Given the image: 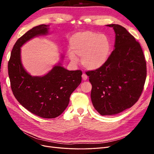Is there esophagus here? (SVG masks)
Segmentation results:
<instances>
[{
  "label": "esophagus",
  "mask_w": 154,
  "mask_h": 154,
  "mask_svg": "<svg viewBox=\"0 0 154 154\" xmlns=\"http://www.w3.org/2000/svg\"><path fill=\"white\" fill-rule=\"evenodd\" d=\"M82 77V79H83V80H87V78H88L87 76L86 75V74H85V73H83Z\"/></svg>",
  "instance_id": "34e87169"
}]
</instances>
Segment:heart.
I'll return each instance as SVG.
<instances>
[{
  "mask_svg": "<svg viewBox=\"0 0 154 154\" xmlns=\"http://www.w3.org/2000/svg\"><path fill=\"white\" fill-rule=\"evenodd\" d=\"M68 57L76 64L78 57L86 69L95 71L106 63L112 53L111 41L103 33L92 31H84L74 34L69 40Z\"/></svg>",
  "mask_w": 154,
  "mask_h": 154,
  "instance_id": "obj_1",
  "label": "heart"
}]
</instances>
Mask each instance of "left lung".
<instances>
[{"label":"left lung","mask_w":154,"mask_h":154,"mask_svg":"<svg viewBox=\"0 0 154 154\" xmlns=\"http://www.w3.org/2000/svg\"><path fill=\"white\" fill-rule=\"evenodd\" d=\"M106 26L115 32L114 51L103 67L87 72L92 87V105L101 116L117 114L132 106L141 94L146 77L139 43L123 26Z\"/></svg>","instance_id":"left-lung-1"}]
</instances>
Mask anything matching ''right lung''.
<instances>
[{"label":"right lung","mask_w":154,"mask_h":154,"mask_svg":"<svg viewBox=\"0 0 154 154\" xmlns=\"http://www.w3.org/2000/svg\"><path fill=\"white\" fill-rule=\"evenodd\" d=\"M49 25L34 27L18 38L12 49L8 62V74L11 87L17 101L39 117L55 118L63 113L69 103V97L82 82L80 70L68 71L61 60L47 74L32 76L23 66L21 47L36 36L49 34Z\"/></svg>","instance_id":"obj_1"}]
</instances>
